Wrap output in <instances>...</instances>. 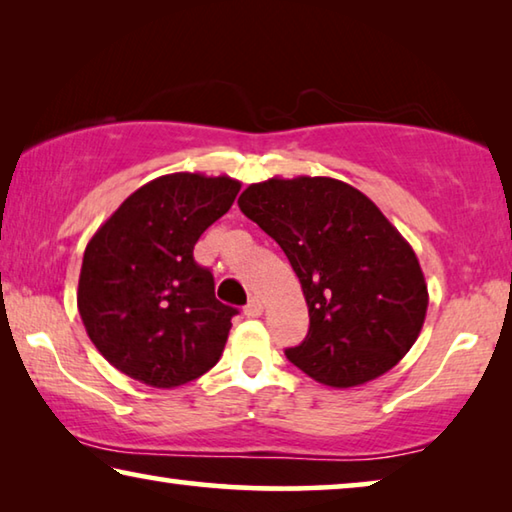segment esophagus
I'll return each mask as SVG.
<instances>
[{
  "mask_svg": "<svg viewBox=\"0 0 512 512\" xmlns=\"http://www.w3.org/2000/svg\"><path fill=\"white\" fill-rule=\"evenodd\" d=\"M244 314L248 316V318H259L264 314V305H262V300H259L257 296L255 298H250L248 300V305H246V309H244Z\"/></svg>",
  "mask_w": 512,
  "mask_h": 512,
  "instance_id": "obj_1",
  "label": "esophagus"
}]
</instances>
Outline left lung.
<instances>
[{"label": "left lung", "instance_id": "8db88e82", "mask_svg": "<svg viewBox=\"0 0 512 512\" xmlns=\"http://www.w3.org/2000/svg\"><path fill=\"white\" fill-rule=\"evenodd\" d=\"M239 207L296 271L309 334L287 359L318 384L352 388L400 363L429 305L413 248L359 189L327 176L248 185Z\"/></svg>", "mask_w": 512, "mask_h": 512}]
</instances>
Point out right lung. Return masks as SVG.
<instances>
[{
    "instance_id": "1",
    "label": "right lung",
    "mask_w": 512,
    "mask_h": 512,
    "mask_svg": "<svg viewBox=\"0 0 512 512\" xmlns=\"http://www.w3.org/2000/svg\"><path fill=\"white\" fill-rule=\"evenodd\" d=\"M230 176L167 173L142 185L94 232L76 305L103 359L153 388H176L221 359L232 309L194 262L198 237L230 210Z\"/></svg>"
}]
</instances>
